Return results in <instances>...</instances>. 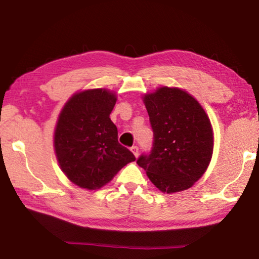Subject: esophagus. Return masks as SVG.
Instances as JSON below:
<instances>
[{"label":"esophagus","instance_id":"obj_1","mask_svg":"<svg viewBox=\"0 0 259 259\" xmlns=\"http://www.w3.org/2000/svg\"><path fill=\"white\" fill-rule=\"evenodd\" d=\"M131 152H133L134 155L137 157L138 154H139V148L137 146H133V147H131Z\"/></svg>","mask_w":259,"mask_h":259}]
</instances>
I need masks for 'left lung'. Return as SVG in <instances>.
Listing matches in <instances>:
<instances>
[{
	"mask_svg": "<svg viewBox=\"0 0 259 259\" xmlns=\"http://www.w3.org/2000/svg\"><path fill=\"white\" fill-rule=\"evenodd\" d=\"M144 103L153 129V147L137 164L163 193L187 190L202 177L212 156L211 123L198 100L178 88L161 87Z\"/></svg>",
	"mask_w": 259,
	"mask_h": 259,
	"instance_id": "1",
	"label": "left lung"
}]
</instances>
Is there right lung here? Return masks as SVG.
Here are the masks:
<instances>
[{
	"label": "right lung",
	"instance_id": "1",
	"mask_svg": "<svg viewBox=\"0 0 259 259\" xmlns=\"http://www.w3.org/2000/svg\"><path fill=\"white\" fill-rule=\"evenodd\" d=\"M115 94L91 89L73 95L59 114L55 130V152L60 169L75 185L98 190L129 162L136 160L117 140L109 119Z\"/></svg>",
	"mask_w": 259,
	"mask_h": 259
}]
</instances>
